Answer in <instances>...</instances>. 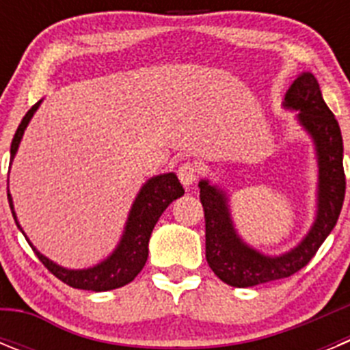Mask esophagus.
<instances>
[{
  "label": "esophagus",
  "mask_w": 350,
  "mask_h": 350,
  "mask_svg": "<svg viewBox=\"0 0 350 350\" xmlns=\"http://www.w3.org/2000/svg\"><path fill=\"white\" fill-rule=\"evenodd\" d=\"M177 173H178V178H180V182L184 184V187H191V185L198 180L200 170H198L194 165H191V163H184V165L178 168Z\"/></svg>",
  "instance_id": "esophagus-1"
}]
</instances>
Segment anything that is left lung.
<instances>
[{"label":"left lung","mask_w":350,"mask_h":350,"mask_svg":"<svg viewBox=\"0 0 350 350\" xmlns=\"http://www.w3.org/2000/svg\"><path fill=\"white\" fill-rule=\"evenodd\" d=\"M282 107L296 112V120L310 137L317 161L315 217L298 245L279 256L265 254L238 234L224 187L202 178L200 200L205 212V254L208 267L222 282L252 287L286 279L307 267L338 221L345 198L344 142L332 110L324 103L317 79L310 71L299 73L287 89Z\"/></svg>","instance_id":"1"}]
</instances>
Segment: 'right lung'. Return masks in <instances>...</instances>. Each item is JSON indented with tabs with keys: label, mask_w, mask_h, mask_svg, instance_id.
I'll use <instances>...</instances> for the list:
<instances>
[{
	"label": "right lung",
	"mask_w": 350,
	"mask_h": 350,
	"mask_svg": "<svg viewBox=\"0 0 350 350\" xmlns=\"http://www.w3.org/2000/svg\"><path fill=\"white\" fill-rule=\"evenodd\" d=\"M42 101L43 100H40L38 103L31 107V110H27L23 122L18 124L17 131H15V137L14 140H12L10 147V166L12 163H14L15 154H17L18 150V145H21V140H23L24 137V131H26L29 120L33 119V116H35V112L40 108ZM180 196H184V187H182L177 175L173 172L161 173V175H154V177L148 178V180L142 185L137 198H135V202H133L131 210H129L128 213V219H126L124 231L120 234V240L116 245V249H113L103 261L98 262V265H92V267L89 268H79V270L61 267V265L54 262L52 259H49L47 256H43L42 252L29 242V238L26 237L24 230L21 228V224H18L10 191H8V203H10L12 215H14L15 219V224H17L18 230L23 231V234L26 237L31 249L35 250V254L38 256L40 261L47 267L49 271H52L57 279L63 280L68 286L75 287V289L101 293V291L119 289V287L126 286V284H129L131 280H135V277L140 273L142 268H144L145 262H147L148 240H150L154 226L159 221L161 213L168 208L170 203Z\"/></svg>",
	"instance_id": "right-lung-1"
}]
</instances>
